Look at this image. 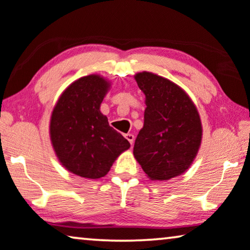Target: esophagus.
I'll return each instance as SVG.
<instances>
[{
	"instance_id": "obj_1",
	"label": "esophagus",
	"mask_w": 250,
	"mask_h": 250,
	"mask_svg": "<svg viewBox=\"0 0 250 250\" xmlns=\"http://www.w3.org/2000/svg\"><path fill=\"white\" fill-rule=\"evenodd\" d=\"M125 138L130 144H131V145H133V142H135V136H133L132 133H126Z\"/></svg>"
}]
</instances>
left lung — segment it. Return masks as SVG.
Segmentation results:
<instances>
[{
    "instance_id": "obj_1",
    "label": "left lung",
    "mask_w": 250,
    "mask_h": 250,
    "mask_svg": "<svg viewBox=\"0 0 250 250\" xmlns=\"http://www.w3.org/2000/svg\"><path fill=\"white\" fill-rule=\"evenodd\" d=\"M145 94L144 126L133 156L153 181L170 180L190 167L198 154L203 126L189 95L164 77L143 71L135 75Z\"/></svg>"
}]
</instances>
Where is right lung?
<instances>
[{
    "label": "right lung",
    "instance_id": "obj_1",
    "mask_svg": "<svg viewBox=\"0 0 250 250\" xmlns=\"http://www.w3.org/2000/svg\"><path fill=\"white\" fill-rule=\"evenodd\" d=\"M111 82L101 75L77 79L60 95L52 111L50 138L65 170L79 177L100 179L130 143L110 126L101 104Z\"/></svg>",
    "mask_w": 250,
    "mask_h": 250
}]
</instances>
